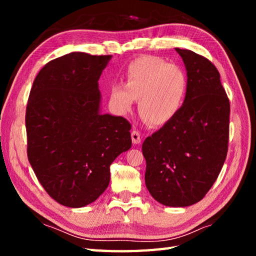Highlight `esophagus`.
<instances>
[{"instance_id": "esophagus-1", "label": "esophagus", "mask_w": 256, "mask_h": 256, "mask_svg": "<svg viewBox=\"0 0 256 256\" xmlns=\"http://www.w3.org/2000/svg\"><path fill=\"white\" fill-rule=\"evenodd\" d=\"M131 138H132V142L134 144H140V133L138 131H132L131 133Z\"/></svg>"}]
</instances>
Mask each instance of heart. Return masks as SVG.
<instances>
[{
    "instance_id": "1",
    "label": "heart",
    "mask_w": 256,
    "mask_h": 256,
    "mask_svg": "<svg viewBox=\"0 0 256 256\" xmlns=\"http://www.w3.org/2000/svg\"><path fill=\"white\" fill-rule=\"evenodd\" d=\"M124 84L110 88L111 103L118 113H126L138 99V113L150 125L170 123L182 110L188 92V77L176 64L145 56L128 64Z\"/></svg>"
}]
</instances>
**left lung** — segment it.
Returning <instances> with one entry per match:
<instances>
[{"label": "left lung", "mask_w": 256, "mask_h": 256, "mask_svg": "<svg viewBox=\"0 0 256 256\" xmlns=\"http://www.w3.org/2000/svg\"><path fill=\"white\" fill-rule=\"evenodd\" d=\"M175 50L187 72L186 101L170 123L144 140L142 150L152 197L164 206H188L204 197L224 164L230 102L214 64L192 50Z\"/></svg>", "instance_id": "8db88e82"}]
</instances>
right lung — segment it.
Masks as SVG:
<instances>
[{
  "mask_svg": "<svg viewBox=\"0 0 256 256\" xmlns=\"http://www.w3.org/2000/svg\"><path fill=\"white\" fill-rule=\"evenodd\" d=\"M112 56L74 52L46 64L26 108L27 156L57 202L81 208L110 182V166L132 146L131 124L101 113L98 81Z\"/></svg>",
  "mask_w": 256,
  "mask_h": 256,
  "instance_id": "obj_1",
  "label": "right lung"
}]
</instances>
